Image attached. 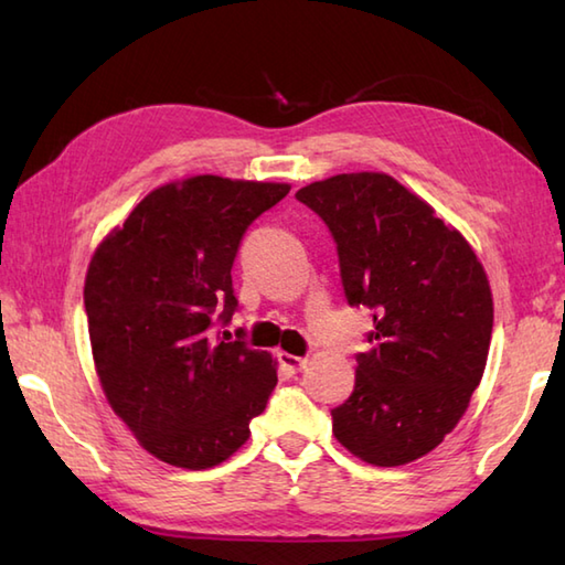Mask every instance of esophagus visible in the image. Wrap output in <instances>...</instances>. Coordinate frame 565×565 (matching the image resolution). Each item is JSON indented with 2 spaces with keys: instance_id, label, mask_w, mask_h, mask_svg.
Returning a JSON list of instances; mask_svg holds the SVG:
<instances>
[{
  "instance_id": "1",
  "label": "esophagus",
  "mask_w": 565,
  "mask_h": 565,
  "mask_svg": "<svg viewBox=\"0 0 565 565\" xmlns=\"http://www.w3.org/2000/svg\"><path fill=\"white\" fill-rule=\"evenodd\" d=\"M308 359L306 356H296V354H289V352H279V364L291 371V374H296V371H301L306 366Z\"/></svg>"
}]
</instances>
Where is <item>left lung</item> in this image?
Masks as SVG:
<instances>
[{
    "label": "left lung",
    "mask_w": 565,
    "mask_h": 565,
    "mask_svg": "<svg viewBox=\"0 0 565 565\" xmlns=\"http://www.w3.org/2000/svg\"><path fill=\"white\" fill-rule=\"evenodd\" d=\"M338 243L350 306L374 313L332 431L356 459L403 466L439 447L483 379L493 294L483 264L427 201L383 172L296 191Z\"/></svg>",
    "instance_id": "1"
}]
</instances>
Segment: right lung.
<instances>
[{
	"instance_id": "right-lung-1",
	"label": "right lung",
	"mask_w": 565,
	"mask_h": 565,
	"mask_svg": "<svg viewBox=\"0 0 565 565\" xmlns=\"http://www.w3.org/2000/svg\"><path fill=\"white\" fill-rule=\"evenodd\" d=\"M289 189L215 174L164 184L94 252L84 281L94 366L114 413L164 463H223L267 407L271 354L211 330L237 308L239 239Z\"/></svg>"
}]
</instances>
